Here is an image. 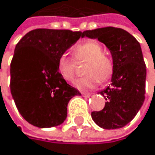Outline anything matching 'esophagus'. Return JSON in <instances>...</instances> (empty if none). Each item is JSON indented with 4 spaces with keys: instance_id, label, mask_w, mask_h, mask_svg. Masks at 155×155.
Here are the masks:
<instances>
[{
    "instance_id": "esophagus-1",
    "label": "esophagus",
    "mask_w": 155,
    "mask_h": 155,
    "mask_svg": "<svg viewBox=\"0 0 155 155\" xmlns=\"http://www.w3.org/2000/svg\"><path fill=\"white\" fill-rule=\"evenodd\" d=\"M82 95L84 96V97H87V98H89L90 97V93H87V92H82Z\"/></svg>"
}]
</instances>
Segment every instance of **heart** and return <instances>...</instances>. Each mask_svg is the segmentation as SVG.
Returning a JSON list of instances; mask_svg holds the SVG:
<instances>
[{
    "mask_svg": "<svg viewBox=\"0 0 155 155\" xmlns=\"http://www.w3.org/2000/svg\"><path fill=\"white\" fill-rule=\"evenodd\" d=\"M73 54L77 62L87 61L84 68V72L87 74L74 83L77 88H93L100 82L104 83L111 78L113 62L104 54V48L99 42L88 40L78 44L74 47ZM57 71L64 80L72 82L76 74L75 60L66 54H61L57 60Z\"/></svg>",
    "mask_w": 155,
    "mask_h": 155,
    "instance_id": "heart-1",
    "label": "heart"
}]
</instances>
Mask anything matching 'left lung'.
Returning a JSON list of instances; mask_svg holds the SVG:
<instances>
[{
	"label": "left lung",
	"instance_id": "8db88e82",
	"mask_svg": "<svg viewBox=\"0 0 155 155\" xmlns=\"http://www.w3.org/2000/svg\"><path fill=\"white\" fill-rule=\"evenodd\" d=\"M83 35L104 43L114 65L111 84L100 92L105 105L91 113L92 120L104 129L122 128L136 117L145 100L147 70L140 44L127 31L115 27L87 30Z\"/></svg>",
	"mask_w": 155,
	"mask_h": 155
}]
</instances>
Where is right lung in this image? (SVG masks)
<instances>
[{"label": "right lung", "mask_w": 155, "mask_h": 155, "mask_svg": "<svg viewBox=\"0 0 155 155\" xmlns=\"http://www.w3.org/2000/svg\"><path fill=\"white\" fill-rule=\"evenodd\" d=\"M82 32L35 29L18 41L10 65V90L16 106L30 124L50 128L62 124L70 100L81 95L57 71V60Z\"/></svg>", "instance_id": "1"}]
</instances>
